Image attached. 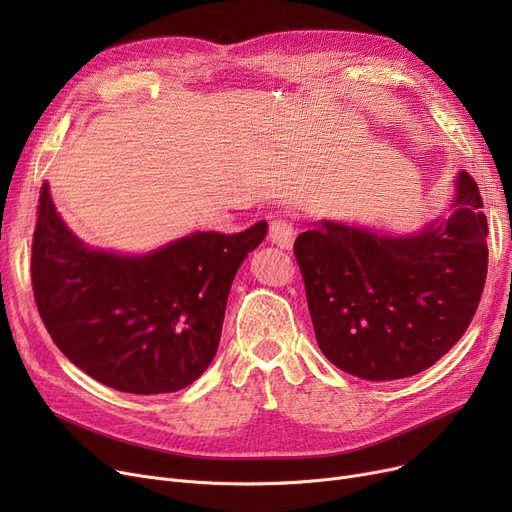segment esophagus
Returning <instances> with one entry per match:
<instances>
[{
	"label": "esophagus",
	"mask_w": 512,
	"mask_h": 512,
	"mask_svg": "<svg viewBox=\"0 0 512 512\" xmlns=\"http://www.w3.org/2000/svg\"><path fill=\"white\" fill-rule=\"evenodd\" d=\"M294 236H297V230H294L292 222L286 218H276L270 224V240L280 249H290Z\"/></svg>",
	"instance_id": "obj_1"
}]
</instances>
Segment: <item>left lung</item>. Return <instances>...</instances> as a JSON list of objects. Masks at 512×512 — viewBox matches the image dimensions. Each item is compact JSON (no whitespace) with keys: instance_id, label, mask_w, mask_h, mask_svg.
<instances>
[{"instance_id":"obj_1","label":"left lung","mask_w":512,"mask_h":512,"mask_svg":"<svg viewBox=\"0 0 512 512\" xmlns=\"http://www.w3.org/2000/svg\"><path fill=\"white\" fill-rule=\"evenodd\" d=\"M461 172L452 213L413 236L319 222L294 240L317 344L369 382L409 378L461 340L488 276V220Z\"/></svg>"}]
</instances>
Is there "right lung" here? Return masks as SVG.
Listing matches in <instances>:
<instances>
[{"instance_id": "add662e5", "label": "right lung", "mask_w": 512, "mask_h": 512, "mask_svg": "<svg viewBox=\"0 0 512 512\" xmlns=\"http://www.w3.org/2000/svg\"><path fill=\"white\" fill-rule=\"evenodd\" d=\"M31 280L43 324L93 380L130 394L193 384L218 351L232 280L265 238L195 232L141 257L85 247L41 186Z\"/></svg>"}]
</instances>
